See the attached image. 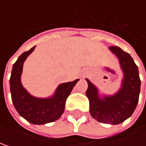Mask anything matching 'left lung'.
I'll return each mask as SVG.
<instances>
[{
  "label": "left lung",
  "instance_id": "obj_1",
  "mask_svg": "<svg viewBox=\"0 0 146 146\" xmlns=\"http://www.w3.org/2000/svg\"><path fill=\"white\" fill-rule=\"evenodd\" d=\"M110 49L119 59L125 75L121 89L112 97L104 96V98H100L98 89L86 79V96L90 102V113L93 118L109 125H118L134 112L139 98L141 81L132 57L117 46H111Z\"/></svg>",
  "mask_w": 146,
  "mask_h": 146
}]
</instances>
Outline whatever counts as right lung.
I'll use <instances>...</instances> for the list:
<instances>
[{"mask_svg":"<svg viewBox=\"0 0 146 146\" xmlns=\"http://www.w3.org/2000/svg\"><path fill=\"white\" fill-rule=\"evenodd\" d=\"M35 48V46L21 54L14 63L9 80L10 92L14 106L21 117L33 125H44L57 120L62 116L66 100L79 79L60 84L52 98L32 97L21 85V75L24 61Z\"/></svg>","mask_w":146,"mask_h":146,"instance_id":"right-lung-1","label":"right lung"}]
</instances>
